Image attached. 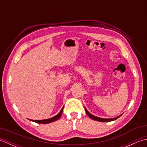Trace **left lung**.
Segmentation results:
<instances>
[{"label": "left lung", "mask_w": 147, "mask_h": 147, "mask_svg": "<svg viewBox=\"0 0 147 147\" xmlns=\"http://www.w3.org/2000/svg\"><path fill=\"white\" fill-rule=\"evenodd\" d=\"M85 112L86 114L88 115V116L92 119L93 120H95V121H100V122H109V121H114L115 119H117V118L119 117L121 115H119V116H118L117 117H115V118H112V119H103V118H100L98 117H96V116H95V115H93L92 114H91L90 113V112L86 110V109L85 107Z\"/></svg>", "instance_id": "left-lung-1"}]
</instances>
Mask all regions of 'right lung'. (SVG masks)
Masks as SVG:
<instances>
[{
    "label": "right lung",
    "instance_id": "obj_1",
    "mask_svg": "<svg viewBox=\"0 0 147 147\" xmlns=\"http://www.w3.org/2000/svg\"><path fill=\"white\" fill-rule=\"evenodd\" d=\"M63 109H64V107L62 108L61 111H60V112H59V113L57 115H56L55 116L53 117L52 118L47 119H43V120H31V121H33V122H35V123H39V124H48V123H52V122L58 120L61 117V116L62 115V111H63Z\"/></svg>",
    "mask_w": 147,
    "mask_h": 147
}]
</instances>
